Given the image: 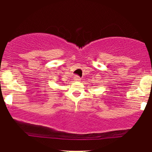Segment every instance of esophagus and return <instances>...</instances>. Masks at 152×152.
Returning a JSON list of instances; mask_svg holds the SVG:
<instances>
[{"label":"esophagus","instance_id":"1","mask_svg":"<svg viewBox=\"0 0 152 152\" xmlns=\"http://www.w3.org/2000/svg\"><path fill=\"white\" fill-rule=\"evenodd\" d=\"M74 80L76 81V82H79V81L81 80V78L79 77V76H77V75H76V76H74Z\"/></svg>","mask_w":152,"mask_h":152}]
</instances>
